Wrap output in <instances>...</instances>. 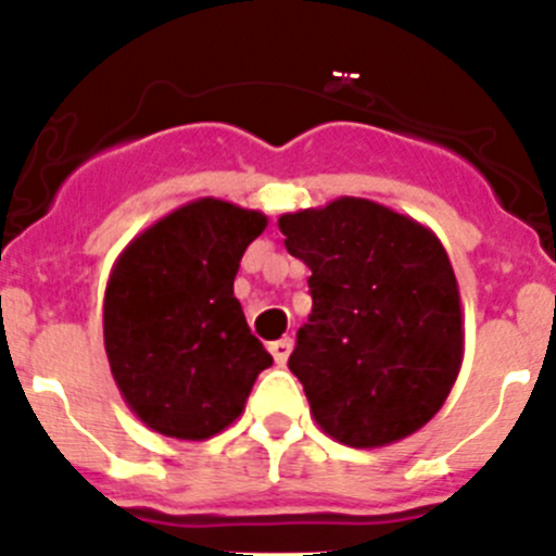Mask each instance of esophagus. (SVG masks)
<instances>
[{"mask_svg":"<svg viewBox=\"0 0 556 556\" xmlns=\"http://www.w3.org/2000/svg\"><path fill=\"white\" fill-rule=\"evenodd\" d=\"M268 351H271L274 362H277V365H279V367H282V365H285V362H288L290 351H293V340H290V337H282V340L271 342V345H268Z\"/></svg>","mask_w":556,"mask_h":556,"instance_id":"esophagus-1","label":"esophagus"}]
</instances>
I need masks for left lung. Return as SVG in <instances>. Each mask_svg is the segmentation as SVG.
I'll return each instance as SVG.
<instances>
[{
  "mask_svg": "<svg viewBox=\"0 0 556 556\" xmlns=\"http://www.w3.org/2000/svg\"><path fill=\"white\" fill-rule=\"evenodd\" d=\"M279 230L313 271V313L288 367L315 422L359 450L412 435L444 406L464 356L458 282L442 241L356 197L279 216Z\"/></svg>",
  "mask_w": 556,
  "mask_h": 556,
  "instance_id": "8db88e82",
  "label": "left lung"
}]
</instances>
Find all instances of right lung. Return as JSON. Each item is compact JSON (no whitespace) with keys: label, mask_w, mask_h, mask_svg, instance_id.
Instances as JSON below:
<instances>
[{"label":"right lung","mask_w":556,"mask_h":556,"mask_svg":"<svg viewBox=\"0 0 556 556\" xmlns=\"http://www.w3.org/2000/svg\"><path fill=\"white\" fill-rule=\"evenodd\" d=\"M263 230L257 211L205 197L148 227L114 266L103 345L123 397L155 433L211 439L274 365L232 295L243 252Z\"/></svg>","instance_id":"add662e5"}]
</instances>
